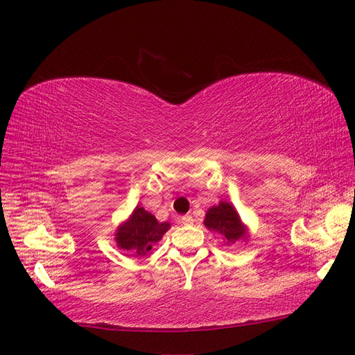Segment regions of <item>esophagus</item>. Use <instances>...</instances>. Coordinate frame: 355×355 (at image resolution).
<instances>
[{
    "instance_id": "obj_1",
    "label": "esophagus",
    "mask_w": 355,
    "mask_h": 355,
    "mask_svg": "<svg viewBox=\"0 0 355 355\" xmlns=\"http://www.w3.org/2000/svg\"><path fill=\"white\" fill-rule=\"evenodd\" d=\"M180 222L184 225H192V223H194V218H192L191 214H185V216H182Z\"/></svg>"
}]
</instances>
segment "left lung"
Masks as SVG:
<instances>
[{
    "label": "left lung",
    "instance_id": "left-lung-1",
    "mask_svg": "<svg viewBox=\"0 0 355 355\" xmlns=\"http://www.w3.org/2000/svg\"><path fill=\"white\" fill-rule=\"evenodd\" d=\"M204 225L222 235L225 244H234L237 240L245 239L247 228L243 225L237 210L228 201H220L218 206L207 210Z\"/></svg>",
    "mask_w": 355,
    "mask_h": 355
}]
</instances>
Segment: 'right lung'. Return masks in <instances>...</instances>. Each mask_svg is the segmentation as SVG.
Returning <instances> with one entry per match:
<instances>
[{
  "label": "right lung",
  "mask_w": 355,
  "mask_h": 355,
  "mask_svg": "<svg viewBox=\"0 0 355 355\" xmlns=\"http://www.w3.org/2000/svg\"><path fill=\"white\" fill-rule=\"evenodd\" d=\"M168 228V222H158L154 214L137 206L128 220L118 227L115 241L120 249L130 252L132 256H145Z\"/></svg>",
  "instance_id": "1"
}]
</instances>
